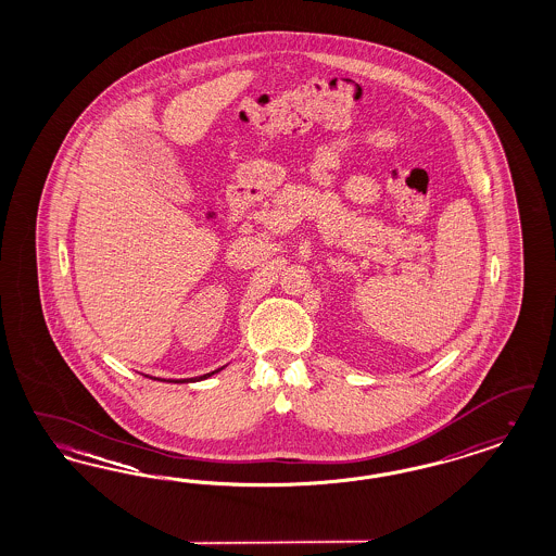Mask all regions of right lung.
I'll return each mask as SVG.
<instances>
[{
  "label": "right lung",
  "mask_w": 556,
  "mask_h": 556,
  "mask_svg": "<svg viewBox=\"0 0 556 556\" xmlns=\"http://www.w3.org/2000/svg\"><path fill=\"white\" fill-rule=\"evenodd\" d=\"M223 369H225V367L212 370V372H206V375H200V377H191V379H168V383H191V381H202V379H208V377H212L214 372H218V370ZM152 379H156V377H152ZM159 381H166V379H159Z\"/></svg>",
  "instance_id": "right-lung-1"
}]
</instances>
